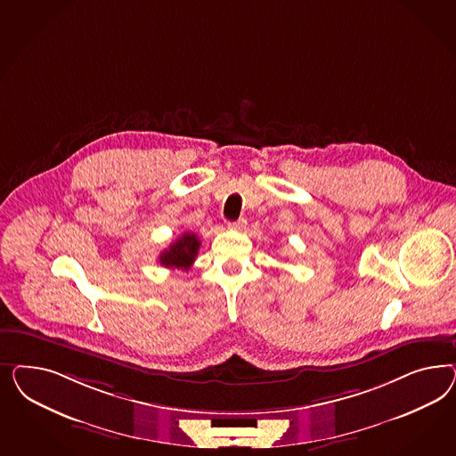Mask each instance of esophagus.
Returning a JSON list of instances; mask_svg holds the SVG:
<instances>
[{
	"mask_svg": "<svg viewBox=\"0 0 456 456\" xmlns=\"http://www.w3.org/2000/svg\"><path fill=\"white\" fill-rule=\"evenodd\" d=\"M227 227H229L231 231H244V229L248 227V221H246V219H239V221L229 222Z\"/></svg>",
	"mask_w": 456,
	"mask_h": 456,
	"instance_id": "obj_1",
	"label": "esophagus"
}]
</instances>
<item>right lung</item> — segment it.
Instances as JSON below:
<instances>
[{
	"label": "right lung",
	"instance_id": "1",
	"mask_svg": "<svg viewBox=\"0 0 456 456\" xmlns=\"http://www.w3.org/2000/svg\"><path fill=\"white\" fill-rule=\"evenodd\" d=\"M199 248H200V240L197 234L183 232L175 242L170 244V248H166L159 256V263L168 269L187 271L192 267Z\"/></svg>",
	"mask_w": 456,
	"mask_h": 456
}]
</instances>
